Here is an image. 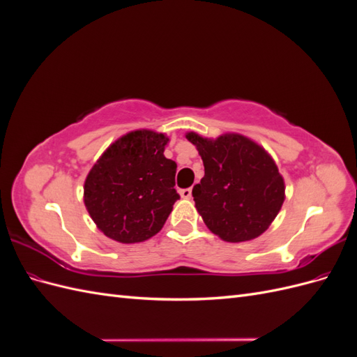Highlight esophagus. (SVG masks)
<instances>
[{"instance_id": "1", "label": "esophagus", "mask_w": 357, "mask_h": 357, "mask_svg": "<svg viewBox=\"0 0 357 357\" xmlns=\"http://www.w3.org/2000/svg\"><path fill=\"white\" fill-rule=\"evenodd\" d=\"M180 195L185 198V199H190L192 198V189L188 188V189H181L180 190Z\"/></svg>"}]
</instances>
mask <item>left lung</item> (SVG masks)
Returning a JSON list of instances; mask_svg holds the SVG:
<instances>
[{"label":"left lung","mask_w":357,"mask_h":357,"mask_svg":"<svg viewBox=\"0 0 357 357\" xmlns=\"http://www.w3.org/2000/svg\"><path fill=\"white\" fill-rule=\"evenodd\" d=\"M186 138L202 158L205 174L192 195L208 229L229 243L264 234L284 201V181L273 158L238 134L207 139L189 132Z\"/></svg>","instance_id":"1"}]
</instances>
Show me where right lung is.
Listing matches in <instances>:
<instances>
[{"label": "right lung", "instance_id": "obj_1", "mask_svg": "<svg viewBox=\"0 0 357 357\" xmlns=\"http://www.w3.org/2000/svg\"><path fill=\"white\" fill-rule=\"evenodd\" d=\"M168 138L134 131L96 160L84 181V205L109 238L139 243L158 234L180 198L174 160L164 156Z\"/></svg>", "mask_w": 357, "mask_h": 357}]
</instances>
